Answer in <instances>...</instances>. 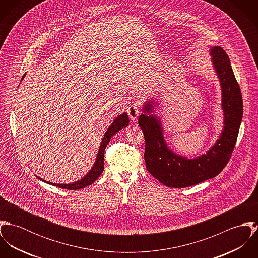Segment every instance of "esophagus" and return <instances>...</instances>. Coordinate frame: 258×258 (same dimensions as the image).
Wrapping results in <instances>:
<instances>
[{
    "label": "esophagus",
    "instance_id": "34e87169",
    "mask_svg": "<svg viewBox=\"0 0 258 258\" xmlns=\"http://www.w3.org/2000/svg\"><path fill=\"white\" fill-rule=\"evenodd\" d=\"M128 115H129V118L132 120V121H135L139 115V110H138V107L137 105H132L128 108Z\"/></svg>",
    "mask_w": 258,
    "mask_h": 258
}]
</instances>
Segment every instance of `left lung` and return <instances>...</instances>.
Wrapping results in <instances>:
<instances>
[{"label":"left lung","mask_w":258,"mask_h":258,"mask_svg":"<svg viewBox=\"0 0 258 258\" xmlns=\"http://www.w3.org/2000/svg\"><path fill=\"white\" fill-rule=\"evenodd\" d=\"M210 55L221 85L223 127L206 154L187 159L168 146L162 121L154 114L155 98L144 102L143 113L139 116L138 123L145 138L146 168L154 178L169 187H186L215 178L226 166L235 146L243 114L240 88L226 52L220 46H211Z\"/></svg>","instance_id":"1"}]
</instances>
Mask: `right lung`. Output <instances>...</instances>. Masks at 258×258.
<instances>
[{
    "instance_id": "1",
    "label": "right lung",
    "mask_w": 258,
    "mask_h": 258,
    "mask_svg": "<svg viewBox=\"0 0 258 258\" xmlns=\"http://www.w3.org/2000/svg\"><path fill=\"white\" fill-rule=\"evenodd\" d=\"M25 76H26V74H24V76L22 77V80L24 79ZM128 125H129V117H128V114L126 112H123L122 114L118 115L113 120L112 124L109 126V128L107 129V131L105 132V134H104V136L101 140L100 146H99L98 152H97V156H96V159H95V163L93 164L92 168L88 171V173L83 178H81L80 180H78L74 183H72V184H55V183L47 182V181H45V180H43L39 177H37V178L40 181H42L46 184H52V185L58 186L60 188L74 189V190L93 184L97 180V178L102 174V172L104 170V151H105V148L108 145V143L110 141L111 137L113 135H115L117 132H119L121 129L127 127Z\"/></svg>"
}]
</instances>
